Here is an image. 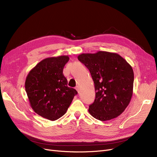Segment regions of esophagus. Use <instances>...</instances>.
<instances>
[{
  "mask_svg": "<svg viewBox=\"0 0 157 157\" xmlns=\"http://www.w3.org/2000/svg\"><path fill=\"white\" fill-rule=\"evenodd\" d=\"M75 89L77 90V91L79 93V86H76V87H75Z\"/></svg>",
  "mask_w": 157,
  "mask_h": 157,
  "instance_id": "34e87169",
  "label": "esophagus"
}]
</instances>
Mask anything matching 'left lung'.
<instances>
[{"mask_svg":"<svg viewBox=\"0 0 157 157\" xmlns=\"http://www.w3.org/2000/svg\"><path fill=\"white\" fill-rule=\"evenodd\" d=\"M78 59L88 69L94 83L96 98L89 106L90 115L101 121L119 116L132 96L134 77L131 65L118 54L105 51L82 54Z\"/></svg>","mask_w":157,"mask_h":157,"instance_id":"8db88e82","label":"left lung"}]
</instances>
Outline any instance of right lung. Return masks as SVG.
Returning a JSON list of instances; mask_svg holds the SVG:
<instances>
[{
	"label": "right lung",
	"instance_id": "right-lung-1",
	"mask_svg": "<svg viewBox=\"0 0 157 157\" xmlns=\"http://www.w3.org/2000/svg\"><path fill=\"white\" fill-rule=\"evenodd\" d=\"M67 56L46 58L28 74L25 87L30 105L38 115L50 121L64 115L77 90L67 86L63 74Z\"/></svg>",
	"mask_w": 157,
	"mask_h": 157
}]
</instances>
